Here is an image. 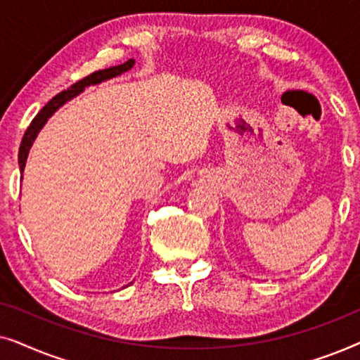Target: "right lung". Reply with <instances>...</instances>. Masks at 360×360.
<instances>
[{"label":"right lung","instance_id":"right-lung-1","mask_svg":"<svg viewBox=\"0 0 360 360\" xmlns=\"http://www.w3.org/2000/svg\"><path fill=\"white\" fill-rule=\"evenodd\" d=\"M134 63H136L134 58H129V60L124 62V63H121V65L105 68V70H98L95 73H91V75L85 77V78H83V80L73 83V85L68 88V90H63L62 93H58L57 96H53L52 100L49 101L47 105L44 106L41 111L37 112V116L34 117L32 122H31V126L27 127L26 134H24V137H22L21 147H19V155H18L19 169H21V174L24 172V167H26V160H27L29 150H31L34 141H36L37 134H39V132H41L42 127L46 126V122L49 121V117H51L53 112H56L57 110H60V108L65 105L67 101H70L75 96L80 95V93L85 90L86 86L98 85V83H101V82H106V80H111V78H115V77H120L121 73L131 70V68L134 67Z\"/></svg>","mask_w":360,"mask_h":360}]
</instances>
